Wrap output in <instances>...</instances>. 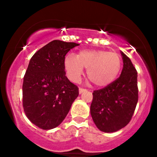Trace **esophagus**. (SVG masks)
Segmentation results:
<instances>
[{"instance_id":"obj_1","label":"esophagus","mask_w":157,"mask_h":157,"mask_svg":"<svg viewBox=\"0 0 157 157\" xmlns=\"http://www.w3.org/2000/svg\"><path fill=\"white\" fill-rule=\"evenodd\" d=\"M87 91V89H83V88H79V93L80 94H82V93H83L84 91Z\"/></svg>"}]
</instances>
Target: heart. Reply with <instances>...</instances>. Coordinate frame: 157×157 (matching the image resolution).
Returning <instances> with one entry per match:
<instances>
[{
	"instance_id": "1",
	"label": "heart",
	"mask_w": 157,
	"mask_h": 157,
	"mask_svg": "<svg viewBox=\"0 0 157 157\" xmlns=\"http://www.w3.org/2000/svg\"><path fill=\"white\" fill-rule=\"evenodd\" d=\"M64 66L72 81L80 80L83 68H87L89 80L97 86H105L113 82L120 72L121 58L117 53L104 50H82L66 57Z\"/></svg>"
}]
</instances>
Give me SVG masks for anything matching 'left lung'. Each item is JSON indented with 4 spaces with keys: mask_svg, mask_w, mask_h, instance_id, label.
Returning <instances> with one entry per match:
<instances>
[{
    "mask_svg": "<svg viewBox=\"0 0 157 157\" xmlns=\"http://www.w3.org/2000/svg\"><path fill=\"white\" fill-rule=\"evenodd\" d=\"M123 68L116 80L92 93L91 114L98 129L115 132L131 121L138 102L137 71L130 58L121 52Z\"/></svg>",
    "mask_w": 157,
    "mask_h": 157,
    "instance_id": "8db88e82",
    "label": "left lung"
}]
</instances>
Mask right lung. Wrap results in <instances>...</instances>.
<instances>
[{
  "label": "right lung",
  "mask_w": 157,
  "mask_h": 157,
  "mask_svg": "<svg viewBox=\"0 0 157 157\" xmlns=\"http://www.w3.org/2000/svg\"><path fill=\"white\" fill-rule=\"evenodd\" d=\"M76 43L55 40L36 52L29 61L23 83V107L32 123L44 130L63 121L79 89L66 76L65 56Z\"/></svg>",
  "instance_id": "1"
}]
</instances>
